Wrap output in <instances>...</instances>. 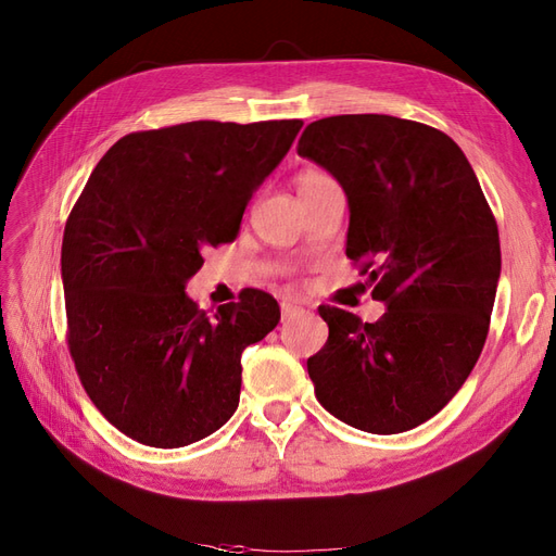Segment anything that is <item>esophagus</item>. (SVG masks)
Masks as SVG:
<instances>
[{"label": "esophagus", "instance_id": "obj_1", "mask_svg": "<svg viewBox=\"0 0 556 556\" xmlns=\"http://www.w3.org/2000/svg\"><path fill=\"white\" fill-rule=\"evenodd\" d=\"M301 313H304V308L290 304V301H282V304H280V317H282V323H290V319H294V317L301 315Z\"/></svg>", "mask_w": 556, "mask_h": 556}]
</instances>
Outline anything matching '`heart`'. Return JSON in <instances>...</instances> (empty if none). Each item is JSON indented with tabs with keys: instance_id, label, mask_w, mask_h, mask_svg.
Listing matches in <instances>:
<instances>
[{
	"instance_id": "obj_1",
	"label": "heart",
	"mask_w": 556,
	"mask_h": 556,
	"mask_svg": "<svg viewBox=\"0 0 556 556\" xmlns=\"http://www.w3.org/2000/svg\"><path fill=\"white\" fill-rule=\"evenodd\" d=\"M331 180H333V178H331L329 174H325V172H319V169H304V172H301V174L294 178L296 194H299V199H304V197L313 194L315 190H319V188H323V185H327V182H331Z\"/></svg>"
}]
</instances>
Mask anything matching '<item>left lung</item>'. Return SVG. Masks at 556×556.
<instances>
[{
  "label": "left lung",
  "mask_w": 556,
  "mask_h": 556,
  "mask_svg": "<svg viewBox=\"0 0 556 556\" xmlns=\"http://www.w3.org/2000/svg\"><path fill=\"white\" fill-rule=\"evenodd\" d=\"M296 150L343 185L345 255L387 304L374 325L317 308L329 339L308 359L315 396L368 433L415 429L459 392L486 341L501 274L494 213L462 148L422 123L331 115Z\"/></svg>",
  "instance_id": "8db88e82"
}]
</instances>
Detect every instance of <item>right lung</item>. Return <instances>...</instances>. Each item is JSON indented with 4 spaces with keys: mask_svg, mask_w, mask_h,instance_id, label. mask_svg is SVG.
I'll use <instances>...</instances> for the list:
<instances>
[{
    "mask_svg": "<svg viewBox=\"0 0 556 556\" xmlns=\"http://www.w3.org/2000/svg\"><path fill=\"white\" fill-rule=\"evenodd\" d=\"M301 121H194L131 131L88 178L62 239L66 343L109 422L182 447L239 406L241 352L271 331V294L243 290L206 315L185 294L206 248L237 239L248 201Z\"/></svg>",
    "mask_w": 556,
    "mask_h": 556,
    "instance_id": "1",
    "label": "right lung"
}]
</instances>
